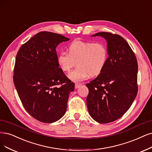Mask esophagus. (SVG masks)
<instances>
[{"label": "esophagus", "mask_w": 152, "mask_h": 152, "mask_svg": "<svg viewBox=\"0 0 152 152\" xmlns=\"http://www.w3.org/2000/svg\"><path fill=\"white\" fill-rule=\"evenodd\" d=\"M82 84L81 83H75V88H78L80 86H81Z\"/></svg>", "instance_id": "1"}]
</instances>
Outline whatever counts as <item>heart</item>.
Returning <instances> with one entry per match:
<instances>
[{"mask_svg":"<svg viewBox=\"0 0 152 152\" xmlns=\"http://www.w3.org/2000/svg\"><path fill=\"white\" fill-rule=\"evenodd\" d=\"M109 59V50L102 41H84L76 39L68 46V52L61 51L57 55V64L64 72H69L77 66L69 74L74 82H80L91 75L97 76L105 69Z\"/></svg>","mask_w":152,"mask_h":152,"instance_id":"b5f03b06","label":"heart"}]
</instances>
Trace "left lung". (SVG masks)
<instances>
[{
	"label": "left lung",
	"mask_w": 152,
	"mask_h": 152,
	"mask_svg": "<svg viewBox=\"0 0 152 152\" xmlns=\"http://www.w3.org/2000/svg\"><path fill=\"white\" fill-rule=\"evenodd\" d=\"M107 42L109 59L105 69L86 84L87 106L91 117L108 123L122 117L138 93V62L133 51L122 36L109 32L97 33Z\"/></svg>",
	"instance_id": "left-lung-1"
}]
</instances>
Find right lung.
<instances>
[{"label":"right lung","instance_id":"right-lung-1","mask_svg":"<svg viewBox=\"0 0 152 152\" xmlns=\"http://www.w3.org/2000/svg\"><path fill=\"white\" fill-rule=\"evenodd\" d=\"M69 40L60 34L41 31L19 50L13 80L24 109L42 123L58 121L65 114L75 84L57 64L56 48Z\"/></svg>","mask_w":152,"mask_h":152}]
</instances>
